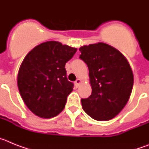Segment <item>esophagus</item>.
Returning a JSON list of instances; mask_svg holds the SVG:
<instances>
[{"label":"esophagus","instance_id":"1","mask_svg":"<svg viewBox=\"0 0 149 149\" xmlns=\"http://www.w3.org/2000/svg\"><path fill=\"white\" fill-rule=\"evenodd\" d=\"M81 80H80V79H77V80H76V81H75V86H77V87H78L79 85L81 84Z\"/></svg>","mask_w":149,"mask_h":149}]
</instances>
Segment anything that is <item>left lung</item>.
Returning a JSON list of instances; mask_svg holds the SVG:
<instances>
[{
  "label": "left lung",
  "instance_id": "8db88e82",
  "mask_svg": "<svg viewBox=\"0 0 149 149\" xmlns=\"http://www.w3.org/2000/svg\"><path fill=\"white\" fill-rule=\"evenodd\" d=\"M89 68L92 95L82 98L83 109L98 121L112 119L127 103L134 85L130 64L115 48L103 42L84 45L79 48Z\"/></svg>",
  "mask_w": 149,
  "mask_h": 149
}]
</instances>
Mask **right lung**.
I'll use <instances>...</instances> for the list:
<instances>
[{
  "instance_id": "obj_1",
  "label": "right lung",
  "mask_w": 149,
  "mask_h": 149,
  "mask_svg": "<svg viewBox=\"0 0 149 149\" xmlns=\"http://www.w3.org/2000/svg\"><path fill=\"white\" fill-rule=\"evenodd\" d=\"M77 48L56 41L36 46L26 55L17 77L19 93L30 111L50 119L65 107L74 84L66 77L65 63Z\"/></svg>"
}]
</instances>
